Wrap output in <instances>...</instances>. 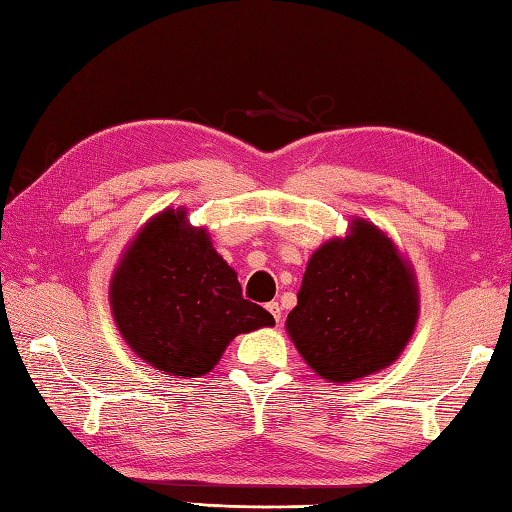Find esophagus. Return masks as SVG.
<instances>
[{
	"instance_id": "obj_1",
	"label": "esophagus",
	"mask_w": 512,
	"mask_h": 512,
	"mask_svg": "<svg viewBox=\"0 0 512 512\" xmlns=\"http://www.w3.org/2000/svg\"><path fill=\"white\" fill-rule=\"evenodd\" d=\"M265 307H267V312L276 318V323L281 321V314H283V307L281 305H278L276 301H272V303H267Z\"/></svg>"
}]
</instances>
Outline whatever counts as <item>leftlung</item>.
Wrapping results in <instances>:
<instances>
[{
    "mask_svg": "<svg viewBox=\"0 0 512 512\" xmlns=\"http://www.w3.org/2000/svg\"><path fill=\"white\" fill-rule=\"evenodd\" d=\"M419 321V283L383 229L352 218L307 260L285 330L327 383H352L399 359Z\"/></svg>",
    "mask_w": 512,
    "mask_h": 512,
    "instance_id": "8db88e82",
    "label": "left lung"
}]
</instances>
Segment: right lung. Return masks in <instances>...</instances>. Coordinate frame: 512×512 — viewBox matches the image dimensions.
I'll list each match as a JSON object with an SVG mask.
<instances>
[{"instance_id":"1","label":"right lung","mask_w":512,"mask_h":512,"mask_svg":"<svg viewBox=\"0 0 512 512\" xmlns=\"http://www.w3.org/2000/svg\"><path fill=\"white\" fill-rule=\"evenodd\" d=\"M109 305L138 359L178 379L205 376L238 334L274 325L272 314L245 301L238 274L207 227L189 225L185 207L162 209L124 247Z\"/></svg>"}]
</instances>
